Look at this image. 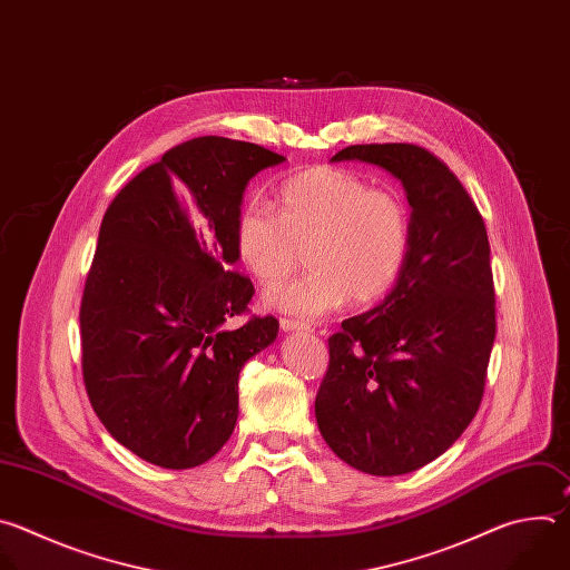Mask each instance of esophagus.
<instances>
[{"mask_svg":"<svg viewBox=\"0 0 570 570\" xmlns=\"http://www.w3.org/2000/svg\"><path fill=\"white\" fill-rule=\"evenodd\" d=\"M281 330L283 332H303V330H309V327L301 321H294V318H281Z\"/></svg>","mask_w":570,"mask_h":570,"instance_id":"34e87169","label":"esophagus"}]
</instances>
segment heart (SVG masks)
<instances>
[{
  "mask_svg": "<svg viewBox=\"0 0 570 570\" xmlns=\"http://www.w3.org/2000/svg\"><path fill=\"white\" fill-rule=\"evenodd\" d=\"M234 243L238 261L263 285L287 278L307 249L312 272L269 289L267 305L318 318L351 298L368 305L393 289L411 252V213L395 190L316 166L281 184L278 213L263 199L249 202Z\"/></svg>",
  "mask_w": 570,
  "mask_h": 570,
  "instance_id": "b5f03b06",
  "label": "heart"
}]
</instances>
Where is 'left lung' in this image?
Segmentation results:
<instances>
[{"label": "left lung", "mask_w": 570, "mask_h": 570, "mask_svg": "<svg viewBox=\"0 0 570 570\" xmlns=\"http://www.w3.org/2000/svg\"><path fill=\"white\" fill-rule=\"evenodd\" d=\"M332 161L402 181L411 252L384 301L327 338L316 424L351 468L400 476L435 461L479 411L497 334L488 232L459 177L420 146H351Z\"/></svg>", "instance_id": "1"}]
</instances>
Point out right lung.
<instances>
[{
  "instance_id": "add662e5",
  "label": "right lung",
  "mask_w": 570,
  "mask_h": 570,
  "mask_svg": "<svg viewBox=\"0 0 570 570\" xmlns=\"http://www.w3.org/2000/svg\"><path fill=\"white\" fill-rule=\"evenodd\" d=\"M283 161L199 137L141 170L102 215L80 305L82 380L111 438L153 465L215 456L236 429L243 366L278 336L274 316L224 323L254 296L232 272L247 184Z\"/></svg>"
}]
</instances>
